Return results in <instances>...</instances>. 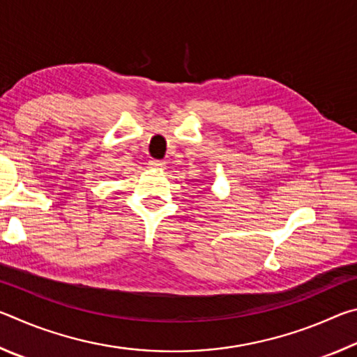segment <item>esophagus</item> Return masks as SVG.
<instances>
[{"label":"esophagus","instance_id":"esophagus-1","mask_svg":"<svg viewBox=\"0 0 357 357\" xmlns=\"http://www.w3.org/2000/svg\"><path fill=\"white\" fill-rule=\"evenodd\" d=\"M149 168H154V170H164L165 168V162H162V160H149Z\"/></svg>","mask_w":357,"mask_h":357}]
</instances>
